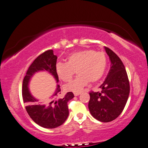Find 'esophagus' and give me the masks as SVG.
I'll return each mask as SVG.
<instances>
[{
    "label": "esophagus",
    "instance_id": "34e87169",
    "mask_svg": "<svg viewBox=\"0 0 148 148\" xmlns=\"http://www.w3.org/2000/svg\"><path fill=\"white\" fill-rule=\"evenodd\" d=\"M79 95H80L79 92H78V93H74V95L75 96V97H77V96H79Z\"/></svg>",
    "mask_w": 148,
    "mask_h": 148
}]
</instances>
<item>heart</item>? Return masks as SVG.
Masks as SVG:
<instances>
[{
  "label": "heart",
  "instance_id": "b5f03b06",
  "mask_svg": "<svg viewBox=\"0 0 148 148\" xmlns=\"http://www.w3.org/2000/svg\"><path fill=\"white\" fill-rule=\"evenodd\" d=\"M104 53L93 49H84L72 53L67 57L66 63L58 62L56 72L62 81H69L75 71L77 77L64 86V90L74 93L80 92L89 83L101 79L106 68Z\"/></svg>",
  "mask_w": 148,
  "mask_h": 148
}]
</instances>
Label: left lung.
<instances>
[{
	"label": "left lung",
	"instance_id": "1",
	"mask_svg": "<svg viewBox=\"0 0 148 148\" xmlns=\"http://www.w3.org/2000/svg\"><path fill=\"white\" fill-rule=\"evenodd\" d=\"M104 48L111 61V68L99 87L101 92L90 93L88 108L97 120L109 122L118 118L123 111L129 95L130 85L125 67L120 58L108 47Z\"/></svg>",
	"mask_w": 148,
	"mask_h": 148
}]
</instances>
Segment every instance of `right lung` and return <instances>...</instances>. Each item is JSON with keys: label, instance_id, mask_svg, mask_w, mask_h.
Listing matches in <instances>:
<instances>
[{"label": "right lung", "instance_id": "add662e5", "mask_svg": "<svg viewBox=\"0 0 148 148\" xmlns=\"http://www.w3.org/2000/svg\"><path fill=\"white\" fill-rule=\"evenodd\" d=\"M57 56L53 50H47L39 56L30 64L23 79L22 98L26 104V109L32 120L41 127L54 128L62 125L69 116L68 103L74 97L71 92H67L64 97L56 99L60 94V88L57 84L56 89L46 104H42L39 99L32 95L29 90L30 80L36 73L46 71L58 83V77L56 72Z\"/></svg>", "mask_w": 148, "mask_h": 148}]
</instances>
